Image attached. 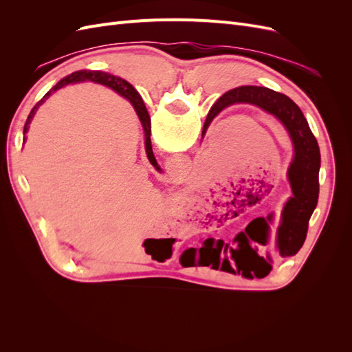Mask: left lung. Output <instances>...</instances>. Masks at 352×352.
Here are the masks:
<instances>
[{
  "label": "left lung",
  "instance_id": "obj_1",
  "mask_svg": "<svg viewBox=\"0 0 352 352\" xmlns=\"http://www.w3.org/2000/svg\"><path fill=\"white\" fill-rule=\"evenodd\" d=\"M233 104L257 105L258 109L274 116L291 138L294 157L289 167H287L286 176L292 189V197L286 201L282 210L280 223L278 233H276L274 250L278 251L280 257L295 255L301 250L307 238L308 221H310L318 199L320 150H318L316 136L308 126L301 109L289 97L264 87H239L223 94L210 109L202 135L208 129L212 119ZM235 242L238 243V248L233 247L235 250L230 251L232 257L243 258L239 251H247L251 258V264L245 265L242 276L248 279L265 278L270 273L273 263L267 247L269 233L264 236L258 229L248 225L243 232L238 233ZM204 260L207 265L212 261L210 255H204ZM225 261L229 264V258ZM214 263L216 261H212V267H214ZM228 267L232 269L230 264Z\"/></svg>",
  "mask_w": 352,
  "mask_h": 352
}]
</instances>
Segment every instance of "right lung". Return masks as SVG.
<instances>
[{
    "label": "right lung",
    "mask_w": 352,
    "mask_h": 352,
    "mask_svg": "<svg viewBox=\"0 0 352 352\" xmlns=\"http://www.w3.org/2000/svg\"><path fill=\"white\" fill-rule=\"evenodd\" d=\"M79 82H94V83H100V85H104V87H109L110 89L116 91L119 95H122V97H124L127 101H131V104L133 105V109L138 114V117H140V122L144 127V133H145V151H146V157L148 160H150V163L157 168V170H162L160 168V166L157 164V160L154 157V153H153V145H151V120H150V114H148L146 111V107L145 104L142 101V98L140 97V94H138V91L132 87V85L119 78V76H114V74H110V73H105V72H100V70H79V72H74L72 74H69V76H66L65 79H61L54 88H52L51 91H48L44 98H42L41 101L36 102V105L34 109L30 110L29 116H28V120L25 123V129H23V135L28 133L29 131V124L32 122V119H34L35 113L38 111V109L41 107L42 104H44L47 101V98L50 97V95L52 92H56L57 89L66 87V85L69 83H79ZM26 141V136L23 138V142Z\"/></svg>",
    "instance_id": "add662e5"
}]
</instances>
